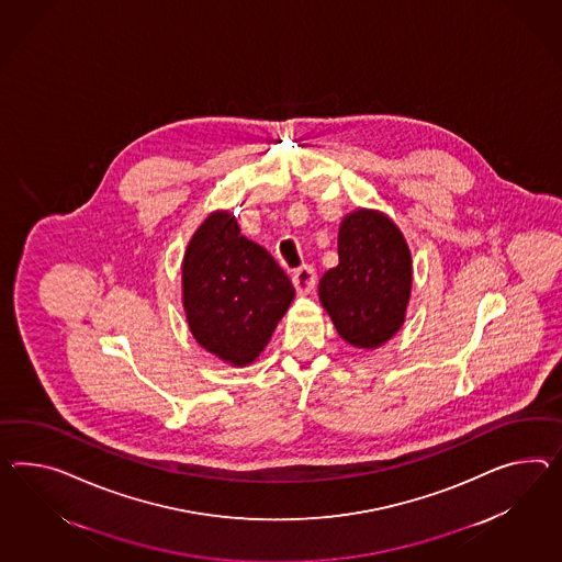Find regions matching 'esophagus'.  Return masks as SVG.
I'll list each match as a JSON object with an SVG mask.
<instances>
[{
    "label": "esophagus",
    "instance_id": "esophagus-1",
    "mask_svg": "<svg viewBox=\"0 0 562 562\" xmlns=\"http://www.w3.org/2000/svg\"><path fill=\"white\" fill-rule=\"evenodd\" d=\"M293 288L295 291L300 293V295H307V293H312L314 289H316L317 283V274L314 271V267H310V265H303L300 267L295 273H293Z\"/></svg>",
    "mask_w": 562,
    "mask_h": 562
}]
</instances>
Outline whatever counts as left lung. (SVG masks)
Here are the masks:
<instances>
[{
    "instance_id": "8db88e82",
    "label": "left lung",
    "mask_w": 562,
    "mask_h": 562,
    "mask_svg": "<svg viewBox=\"0 0 562 562\" xmlns=\"http://www.w3.org/2000/svg\"><path fill=\"white\" fill-rule=\"evenodd\" d=\"M338 259L319 281V302L348 345H385L403 326L412 291L402 232L376 210H357L340 224Z\"/></svg>"
}]
</instances>
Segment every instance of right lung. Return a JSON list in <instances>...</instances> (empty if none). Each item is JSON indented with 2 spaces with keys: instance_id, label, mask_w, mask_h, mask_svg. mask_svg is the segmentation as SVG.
Returning a JSON list of instances; mask_svg holds the SVG:
<instances>
[{
  "instance_id": "add662e5",
  "label": "right lung",
  "mask_w": 562,
  "mask_h": 562,
  "mask_svg": "<svg viewBox=\"0 0 562 562\" xmlns=\"http://www.w3.org/2000/svg\"><path fill=\"white\" fill-rule=\"evenodd\" d=\"M295 289L262 246L240 234L231 212H214L183 257V307L200 345L245 367L269 345Z\"/></svg>"
}]
</instances>
